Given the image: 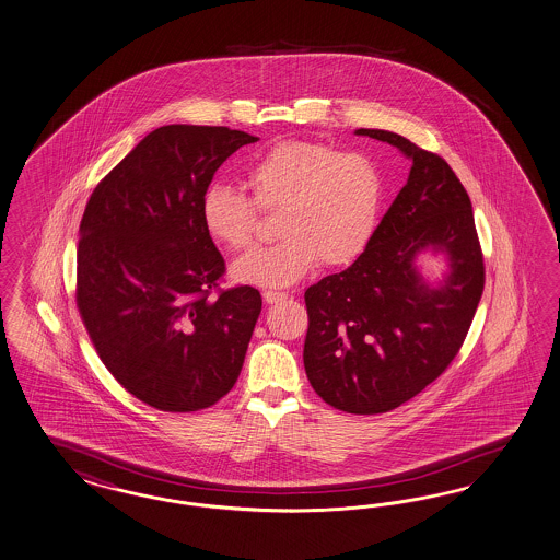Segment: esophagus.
<instances>
[{"label": "esophagus", "mask_w": 560, "mask_h": 560, "mask_svg": "<svg viewBox=\"0 0 560 560\" xmlns=\"http://www.w3.org/2000/svg\"><path fill=\"white\" fill-rule=\"evenodd\" d=\"M262 300H265V304H279V302H285V300H288V293H281V291H265V293H262Z\"/></svg>", "instance_id": "esophagus-1"}]
</instances>
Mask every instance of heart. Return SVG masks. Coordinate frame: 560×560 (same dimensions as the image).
<instances>
[{
    "label": "heart",
    "instance_id": "obj_1",
    "mask_svg": "<svg viewBox=\"0 0 560 560\" xmlns=\"http://www.w3.org/2000/svg\"><path fill=\"white\" fill-rule=\"evenodd\" d=\"M258 209L275 211L272 246L255 248L232 265L237 283L281 289L298 283L320 258L337 267L365 250L382 209V176L368 155L323 143L285 141L246 172ZM228 185H209L201 197L205 230L228 248H244L255 232L256 209Z\"/></svg>",
    "mask_w": 560,
    "mask_h": 560
}]
</instances>
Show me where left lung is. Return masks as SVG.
Wrapping results in <instances>:
<instances>
[{
    "mask_svg": "<svg viewBox=\"0 0 560 560\" xmlns=\"http://www.w3.org/2000/svg\"><path fill=\"white\" fill-rule=\"evenodd\" d=\"M412 162L407 185L355 262L305 289L304 368L312 388L353 415L400 407L438 380L475 318L485 265L472 203L438 153L384 129H357ZM423 255L446 271L431 282Z\"/></svg>",
    "mask_w": 560,
    "mask_h": 560,
    "instance_id": "obj_1",
    "label": "left lung"
}]
</instances>
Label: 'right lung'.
Here are the masks:
<instances>
[{
	"label": "right lung",
	"mask_w": 560,
	"mask_h": 560,
	"mask_svg": "<svg viewBox=\"0 0 560 560\" xmlns=\"http://www.w3.org/2000/svg\"><path fill=\"white\" fill-rule=\"evenodd\" d=\"M258 137L166 125L94 188L80 223L78 307L102 363L141 402L211 407L234 388L262 300L220 291L225 262L201 220L221 164Z\"/></svg>",
	"instance_id": "add662e5"
}]
</instances>
